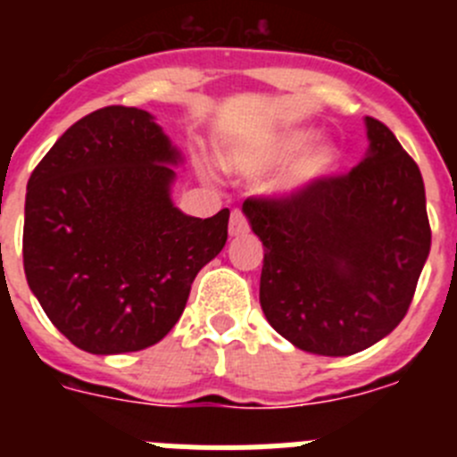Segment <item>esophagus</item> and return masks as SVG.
Here are the masks:
<instances>
[{
    "instance_id": "esophagus-1",
    "label": "esophagus",
    "mask_w": 457,
    "mask_h": 457,
    "mask_svg": "<svg viewBox=\"0 0 457 457\" xmlns=\"http://www.w3.org/2000/svg\"><path fill=\"white\" fill-rule=\"evenodd\" d=\"M249 231L247 217L242 215L240 210H233L231 220H228V236L231 237H240Z\"/></svg>"
}]
</instances>
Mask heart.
Instances as JSON below:
<instances>
[{"label":"heart","mask_w":457,"mask_h":457,"mask_svg":"<svg viewBox=\"0 0 457 457\" xmlns=\"http://www.w3.org/2000/svg\"><path fill=\"white\" fill-rule=\"evenodd\" d=\"M318 135L320 132L309 125L286 128L263 146L233 151L226 157V169L236 173H263L288 164L278 179V196H302L332 179L341 162V148L334 141H318Z\"/></svg>","instance_id":"b5f03b06"}]
</instances>
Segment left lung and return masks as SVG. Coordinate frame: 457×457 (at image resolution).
<instances>
[{
	"label": "left lung",
	"instance_id": "obj_1",
	"mask_svg": "<svg viewBox=\"0 0 457 457\" xmlns=\"http://www.w3.org/2000/svg\"><path fill=\"white\" fill-rule=\"evenodd\" d=\"M369 151L350 173L293 199H247L263 242L261 309L295 348L348 357L405 318L430 253L426 187L385 123L366 116Z\"/></svg>",
	"mask_w": 457,
	"mask_h": 457
}]
</instances>
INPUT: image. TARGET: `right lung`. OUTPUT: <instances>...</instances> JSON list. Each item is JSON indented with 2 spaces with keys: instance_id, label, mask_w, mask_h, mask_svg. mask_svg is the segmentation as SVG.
Wrapping results in <instances>:
<instances>
[{
  "instance_id": "right-lung-1",
  "label": "right lung",
  "mask_w": 457,
  "mask_h": 457,
  "mask_svg": "<svg viewBox=\"0 0 457 457\" xmlns=\"http://www.w3.org/2000/svg\"><path fill=\"white\" fill-rule=\"evenodd\" d=\"M180 162L155 116L112 104L71 125L31 173L27 284L79 350L123 354L162 341L194 277L224 249L228 208L199 220L173 204Z\"/></svg>"
}]
</instances>
